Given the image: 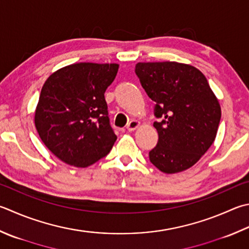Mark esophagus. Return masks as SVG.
I'll use <instances>...</instances> for the list:
<instances>
[{"mask_svg":"<svg viewBox=\"0 0 249 249\" xmlns=\"http://www.w3.org/2000/svg\"><path fill=\"white\" fill-rule=\"evenodd\" d=\"M140 126V123L138 120H131L130 123L126 124V129H128V131H134L137 128H139Z\"/></svg>","mask_w":249,"mask_h":249,"instance_id":"34e87169","label":"esophagus"}]
</instances>
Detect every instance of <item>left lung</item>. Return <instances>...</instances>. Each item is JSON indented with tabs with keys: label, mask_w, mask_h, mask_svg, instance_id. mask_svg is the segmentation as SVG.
I'll list each match as a JSON object with an SVG mask.
<instances>
[{
	"label": "left lung",
	"mask_w": 249,
	"mask_h": 249,
	"mask_svg": "<svg viewBox=\"0 0 249 249\" xmlns=\"http://www.w3.org/2000/svg\"><path fill=\"white\" fill-rule=\"evenodd\" d=\"M135 73L156 104L158 142L149 161L165 173L191 168L212 146L221 119L219 102L197 68L176 62L138 63Z\"/></svg>",
	"instance_id": "1"
}]
</instances>
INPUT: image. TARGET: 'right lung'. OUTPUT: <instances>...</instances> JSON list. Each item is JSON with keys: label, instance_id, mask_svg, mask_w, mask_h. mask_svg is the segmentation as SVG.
Wrapping results in <instances>:
<instances>
[{"label": "right lung", "instance_id": "right-lung-1", "mask_svg": "<svg viewBox=\"0 0 249 249\" xmlns=\"http://www.w3.org/2000/svg\"><path fill=\"white\" fill-rule=\"evenodd\" d=\"M117 64L79 63L48 78L35 123L42 142L70 166L88 167L110 152L117 135L104 93L115 80Z\"/></svg>", "mask_w": 249, "mask_h": 249}]
</instances>
